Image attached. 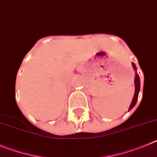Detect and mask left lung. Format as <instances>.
Returning <instances> with one entry per match:
<instances>
[{
	"label": "left lung",
	"mask_w": 157,
	"mask_h": 157,
	"mask_svg": "<svg viewBox=\"0 0 157 157\" xmlns=\"http://www.w3.org/2000/svg\"><path fill=\"white\" fill-rule=\"evenodd\" d=\"M132 66H133V67H134V70L136 71L137 68H136V66H135V63H132ZM135 95H134V98H133V100H132V102H131V105H130V107H129V110H131V109L135 106V104H136L137 100H138V93H139V91H140V79H139V76H138V74L137 73H136V74H135Z\"/></svg>",
	"instance_id": "1"
}]
</instances>
